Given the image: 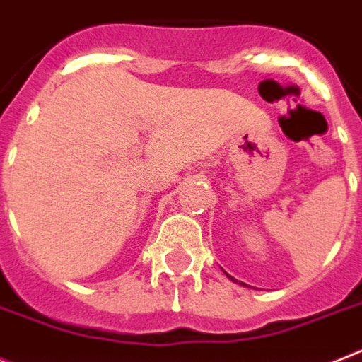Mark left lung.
Listing matches in <instances>:
<instances>
[{
    "label": "left lung",
    "instance_id": "8db88e82",
    "mask_svg": "<svg viewBox=\"0 0 362 362\" xmlns=\"http://www.w3.org/2000/svg\"><path fill=\"white\" fill-rule=\"evenodd\" d=\"M226 276H228V277H229V279H231V281L238 283V281H237V279H233V277H231V276H229V274H226ZM240 285H244V283H240ZM244 286H247V285H244Z\"/></svg>",
    "mask_w": 362,
    "mask_h": 362
}]
</instances>
